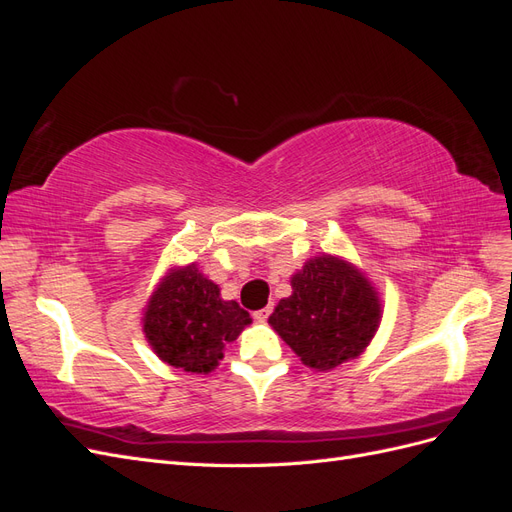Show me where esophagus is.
Here are the masks:
<instances>
[{"label": "esophagus", "instance_id": "34e87169", "mask_svg": "<svg viewBox=\"0 0 512 512\" xmlns=\"http://www.w3.org/2000/svg\"><path fill=\"white\" fill-rule=\"evenodd\" d=\"M269 316H271V307L269 305L258 309V312H254V320H258V322H265Z\"/></svg>", "mask_w": 512, "mask_h": 512}]
</instances>
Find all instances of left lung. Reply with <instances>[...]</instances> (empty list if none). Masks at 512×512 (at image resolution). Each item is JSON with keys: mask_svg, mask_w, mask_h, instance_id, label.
<instances>
[{"mask_svg": "<svg viewBox=\"0 0 512 512\" xmlns=\"http://www.w3.org/2000/svg\"><path fill=\"white\" fill-rule=\"evenodd\" d=\"M290 286L292 294L277 303L269 324L303 365L329 371L369 346L382 305L376 288L352 262L314 256L292 275Z\"/></svg>", "mask_w": 512, "mask_h": 512, "instance_id": "8db88e82", "label": "left lung"}]
</instances>
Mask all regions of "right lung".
Listing matches in <instances>:
<instances>
[{
  "label": "right lung",
  "mask_w": 512,
  "mask_h": 512,
  "mask_svg": "<svg viewBox=\"0 0 512 512\" xmlns=\"http://www.w3.org/2000/svg\"><path fill=\"white\" fill-rule=\"evenodd\" d=\"M250 322V314L237 301H224L218 284L207 280L196 265H188L170 269L153 290L143 331L164 363L209 374Z\"/></svg>",
  "instance_id": "add662e5"
}]
</instances>
